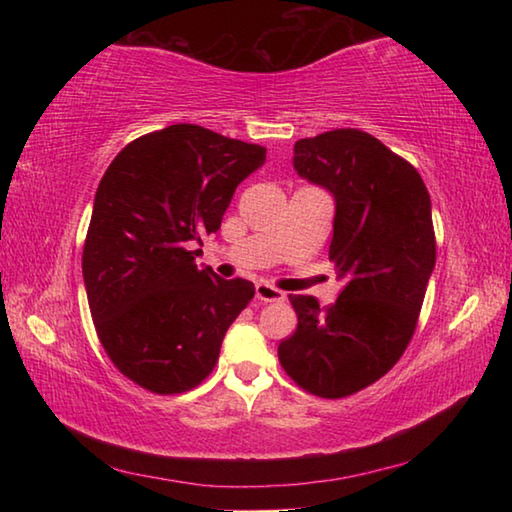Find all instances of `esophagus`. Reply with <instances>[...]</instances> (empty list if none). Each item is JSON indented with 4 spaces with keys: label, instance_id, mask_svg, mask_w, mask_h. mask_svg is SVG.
Here are the masks:
<instances>
[{
    "label": "esophagus",
    "instance_id": "34e87169",
    "mask_svg": "<svg viewBox=\"0 0 512 512\" xmlns=\"http://www.w3.org/2000/svg\"><path fill=\"white\" fill-rule=\"evenodd\" d=\"M255 298L262 300V302H282L284 300V291L271 287V284L266 282H259L255 287Z\"/></svg>",
    "mask_w": 512,
    "mask_h": 512
}]
</instances>
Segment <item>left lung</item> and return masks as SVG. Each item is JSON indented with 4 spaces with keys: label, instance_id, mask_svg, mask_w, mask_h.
Here are the masks:
<instances>
[{
    "label": "left lung",
    "instance_id": "1",
    "mask_svg": "<svg viewBox=\"0 0 512 512\" xmlns=\"http://www.w3.org/2000/svg\"><path fill=\"white\" fill-rule=\"evenodd\" d=\"M293 167L334 196L329 262L343 289L329 307L289 296L298 327L277 357L302 391L339 400L384 377L411 343L436 266L431 198L411 162L359 128L298 140Z\"/></svg>",
    "mask_w": 512,
    "mask_h": 512
}]
</instances>
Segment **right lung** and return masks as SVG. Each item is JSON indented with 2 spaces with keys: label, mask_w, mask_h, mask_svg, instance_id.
<instances>
[{
  "label": "right lung",
  "mask_w": 512,
  "mask_h": 512,
  "mask_svg": "<svg viewBox=\"0 0 512 512\" xmlns=\"http://www.w3.org/2000/svg\"><path fill=\"white\" fill-rule=\"evenodd\" d=\"M266 149L173 124L126 144L103 173L83 246V280L103 350L121 375L158 395L210 375L253 282L198 268L237 185Z\"/></svg>",
  "instance_id": "obj_1"
}]
</instances>
